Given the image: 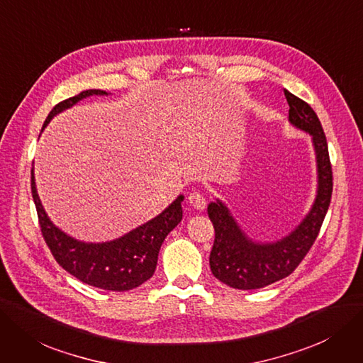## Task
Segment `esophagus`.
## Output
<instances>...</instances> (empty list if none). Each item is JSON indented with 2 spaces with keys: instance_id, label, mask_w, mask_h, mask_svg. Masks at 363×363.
Segmentation results:
<instances>
[{
  "instance_id": "1",
  "label": "esophagus",
  "mask_w": 363,
  "mask_h": 363,
  "mask_svg": "<svg viewBox=\"0 0 363 363\" xmlns=\"http://www.w3.org/2000/svg\"><path fill=\"white\" fill-rule=\"evenodd\" d=\"M187 201H189V204L196 210H204L206 208V198L198 191L191 192L189 196H187Z\"/></svg>"
}]
</instances>
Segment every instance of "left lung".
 I'll list each match as a JSON object with an SVG mask.
<instances>
[{"label":"left lung","instance_id":"left-lung-1","mask_svg":"<svg viewBox=\"0 0 363 363\" xmlns=\"http://www.w3.org/2000/svg\"><path fill=\"white\" fill-rule=\"evenodd\" d=\"M289 104V121L313 137L317 159V195L310 213L287 237L275 242H255L244 234L228 207L217 199L208 206L214 226V244L210 268L222 283L252 291L291 275L307 256L322 228L332 196V165L326 135L320 121L306 101L284 89Z\"/></svg>","mask_w":363,"mask_h":363}]
</instances>
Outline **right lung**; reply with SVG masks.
I'll return each mask as SVG.
<instances>
[{"mask_svg": "<svg viewBox=\"0 0 363 363\" xmlns=\"http://www.w3.org/2000/svg\"><path fill=\"white\" fill-rule=\"evenodd\" d=\"M91 95H107V92L88 89L61 101L49 113L43 129L48 126L55 114L72 107L80 99ZM31 192L43 238L56 262L80 281L111 292L131 291L152 277L165 237L180 223L183 216V196L180 195L155 219L128 232L118 240L101 244L82 242L68 237L50 222L35 189L34 172H31Z\"/></svg>", "mask_w": 363, "mask_h": 363, "instance_id": "right-lung-1", "label": "right lung"}]
</instances>
